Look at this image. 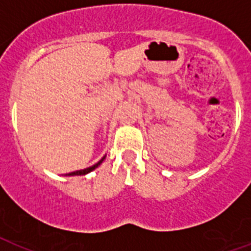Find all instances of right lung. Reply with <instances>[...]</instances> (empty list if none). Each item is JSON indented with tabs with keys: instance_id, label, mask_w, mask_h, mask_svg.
I'll use <instances>...</instances> for the list:
<instances>
[{
	"instance_id": "add662e5",
	"label": "right lung",
	"mask_w": 251,
	"mask_h": 251,
	"mask_svg": "<svg viewBox=\"0 0 251 251\" xmlns=\"http://www.w3.org/2000/svg\"><path fill=\"white\" fill-rule=\"evenodd\" d=\"M105 157V156H104ZM104 157H102L101 160L100 161H98V163H96V164L95 165H92V167H90V168H86V169H82V171H76V172H72V173H68V175L66 176H83V175H87V173H90L91 171H94L95 168H98L99 165L101 164L102 163V160H104Z\"/></svg>"
}]
</instances>
